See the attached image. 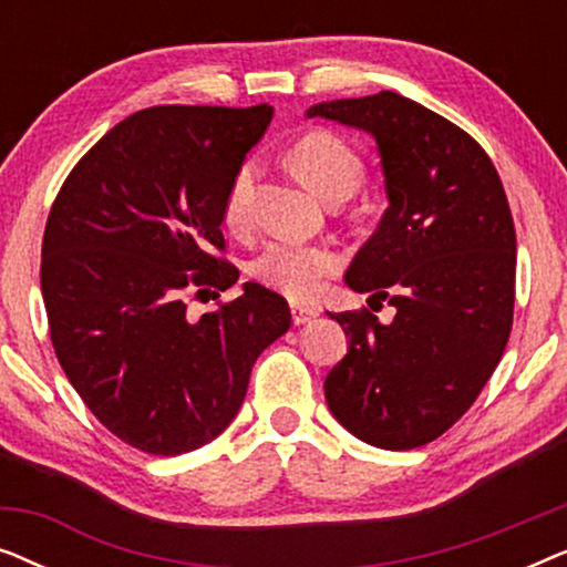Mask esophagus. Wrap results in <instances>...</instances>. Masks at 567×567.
Wrapping results in <instances>:
<instances>
[{
	"mask_svg": "<svg viewBox=\"0 0 567 567\" xmlns=\"http://www.w3.org/2000/svg\"><path fill=\"white\" fill-rule=\"evenodd\" d=\"M317 315H320V309L312 307V305H299V301H293V305H291V320H293V324L312 322Z\"/></svg>",
	"mask_w": 567,
	"mask_h": 567,
	"instance_id": "obj_1",
	"label": "esophagus"
}]
</instances>
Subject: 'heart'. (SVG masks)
Masks as SVG:
<instances>
[{
	"label": "heart",
	"instance_id": "obj_1",
	"mask_svg": "<svg viewBox=\"0 0 567 567\" xmlns=\"http://www.w3.org/2000/svg\"><path fill=\"white\" fill-rule=\"evenodd\" d=\"M291 162L297 173L330 200H343L359 188L363 181V159L343 136L332 131H309L293 144ZM260 175V162L250 157L231 175L224 193V224L231 231H247L252 227L255 183ZM340 266L338 252L320 243H293V239H274L262 245L250 260V276L289 299H309L322 289L324 278Z\"/></svg>",
	"mask_w": 567,
	"mask_h": 567
}]
</instances>
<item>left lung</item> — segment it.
Masks as SVG:
<instances>
[{
	"instance_id": "left-lung-1",
	"label": "left lung",
	"mask_w": 567,
	"mask_h": 567,
	"mask_svg": "<svg viewBox=\"0 0 567 567\" xmlns=\"http://www.w3.org/2000/svg\"><path fill=\"white\" fill-rule=\"evenodd\" d=\"M309 118L369 131L390 208L346 274L398 309L330 315L351 338L324 379L332 415L379 449H415L452 429L498 367L514 324L516 229L498 169L444 115L398 92L332 100Z\"/></svg>"
}]
</instances>
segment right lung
<instances>
[{
  "label": "right lung",
  "instance_id": "add662e5",
  "mask_svg": "<svg viewBox=\"0 0 567 567\" xmlns=\"http://www.w3.org/2000/svg\"><path fill=\"white\" fill-rule=\"evenodd\" d=\"M274 107L157 105L113 126L66 175L43 231L51 343L113 436L154 456L208 444L243 405L252 363L291 324L284 297H243L193 320L185 293L219 297L224 193Z\"/></svg>",
  "mask_w": 567,
  "mask_h": 567
}]
</instances>
